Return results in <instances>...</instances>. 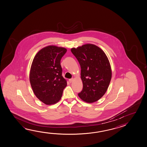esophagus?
I'll return each instance as SVG.
<instances>
[{
    "label": "esophagus",
    "instance_id": "34e87169",
    "mask_svg": "<svg viewBox=\"0 0 147 147\" xmlns=\"http://www.w3.org/2000/svg\"><path fill=\"white\" fill-rule=\"evenodd\" d=\"M69 82L71 83V82H73V78H71V79H69Z\"/></svg>",
    "mask_w": 147,
    "mask_h": 147
}]
</instances>
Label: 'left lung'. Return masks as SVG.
I'll use <instances>...</instances> for the list:
<instances>
[{
	"instance_id": "1",
	"label": "left lung",
	"mask_w": 147,
	"mask_h": 147,
	"mask_svg": "<svg viewBox=\"0 0 147 147\" xmlns=\"http://www.w3.org/2000/svg\"><path fill=\"white\" fill-rule=\"evenodd\" d=\"M71 51L81 68L83 88L78 95L87 103L97 101L104 95L111 82V70L108 58L93 44H85Z\"/></svg>"
}]
</instances>
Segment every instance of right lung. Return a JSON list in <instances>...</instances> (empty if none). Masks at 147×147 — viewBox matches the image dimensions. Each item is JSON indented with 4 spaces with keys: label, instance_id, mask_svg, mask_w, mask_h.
I'll use <instances>...</instances> for the list:
<instances>
[{
    "label": "right lung",
    "instance_id": "add662e5",
    "mask_svg": "<svg viewBox=\"0 0 147 147\" xmlns=\"http://www.w3.org/2000/svg\"><path fill=\"white\" fill-rule=\"evenodd\" d=\"M67 49L49 45L41 49L34 57L29 80L36 98L47 105L57 103L67 86L62 77L60 60Z\"/></svg>",
    "mask_w": 147,
    "mask_h": 147
}]
</instances>
